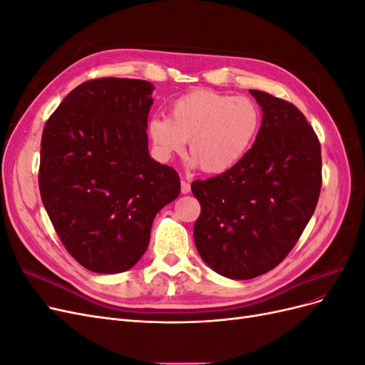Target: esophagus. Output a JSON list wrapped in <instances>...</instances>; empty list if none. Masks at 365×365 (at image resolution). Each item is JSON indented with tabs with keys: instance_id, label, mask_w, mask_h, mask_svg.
<instances>
[{
	"instance_id": "1",
	"label": "esophagus",
	"mask_w": 365,
	"mask_h": 365,
	"mask_svg": "<svg viewBox=\"0 0 365 365\" xmlns=\"http://www.w3.org/2000/svg\"><path fill=\"white\" fill-rule=\"evenodd\" d=\"M181 193L182 195L190 193V184L187 182V181H184V180H181Z\"/></svg>"
}]
</instances>
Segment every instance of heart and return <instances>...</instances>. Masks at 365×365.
Returning a JSON list of instances; mask_svg holds the SVG:
<instances>
[{
  "label": "heart",
  "mask_w": 365,
  "mask_h": 365,
  "mask_svg": "<svg viewBox=\"0 0 365 365\" xmlns=\"http://www.w3.org/2000/svg\"><path fill=\"white\" fill-rule=\"evenodd\" d=\"M260 120V109L250 97L201 90L176 98L170 118L152 117L148 132L161 160L180 155L190 141L192 163L205 173L219 175L245 157Z\"/></svg>",
  "instance_id": "b5f03b06"
}]
</instances>
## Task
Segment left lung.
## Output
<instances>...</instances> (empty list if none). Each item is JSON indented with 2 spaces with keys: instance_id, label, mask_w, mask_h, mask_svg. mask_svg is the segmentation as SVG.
Instances as JSON below:
<instances>
[{
  "instance_id": "obj_1",
  "label": "left lung",
  "mask_w": 365,
  "mask_h": 365,
  "mask_svg": "<svg viewBox=\"0 0 365 365\" xmlns=\"http://www.w3.org/2000/svg\"><path fill=\"white\" fill-rule=\"evenodd\" d=\"M250 93L263 113L252 148L233 169L192 184L201 204L196 250L233 280L259 277L288 256L322 190V148L300 109L268 93Z\"/></svg>"
}]
</instances>
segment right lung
<instances>
[{
  "instance_id": "add662e5",
  "label": "right lung",
  "mask_w": 365,
  "mask_h": 365,
  "mask_svg": "<svg viewBox=\"0 0 365 365\" xmlns=\"http://www.w3.org/2000/svg\"><path fill=\"white\" fill-rule=\"evenodd\" d=\"M148 81H88L42 132L39 192L63 247L98 274L130 269L148 250L153 217L180 195V176L152 160Z\"/></svg>"
}]
</instances>
